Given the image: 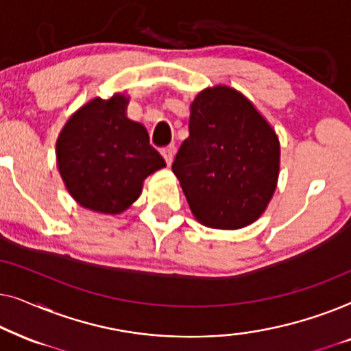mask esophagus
Returning <instances> with one entry per match:
<instances>
[{
  "label": "esophagus",
  "mask_w": 351,
  "mask_h": 351,
  "mask_svg": "<svg viewBox=\"0 0 351 351\" xmlns=\"http://www.w3.org/2000/svg\"><path fill=\"white\" fill-rule=\"evenodd\" d=\"M161 155L165 156L166 162L171 166V162L174 161V155H176V145H174V143H171V145L161 148Z\"/></svg>",
  "instance_id": "obj_1"
}]
</instances>
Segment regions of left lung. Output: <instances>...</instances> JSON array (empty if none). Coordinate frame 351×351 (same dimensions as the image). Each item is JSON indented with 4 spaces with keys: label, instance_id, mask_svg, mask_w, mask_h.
<instances>
[{
    "label": "left lung",
    "instance_id": "left-lung-1",
    "mask_svg": "<svg viewBox=\"0 0 351 351\" xmlns=\"http://www.w3.org/2000/svg\"><path fill=\"white\" fill-rule=\"evenodd\" d=\"M280 156L276 131L256 105L234 88L215 84L190 104V136L172 172L201 225L238 230L265 213Z\"/></svg>",
    "mask_w": 351,
    "mask_h": 351
}]
</instances>
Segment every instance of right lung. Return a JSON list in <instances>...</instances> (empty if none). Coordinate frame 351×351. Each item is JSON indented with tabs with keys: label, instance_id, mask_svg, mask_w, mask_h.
I'll return each mask as SVG.
<instances>
[{
	"label": "right lung",
	"instance_id": "right-lung-1",
	"mask_svg": "<svg viewBox=\"0 0 351 351\" xmlns=\"http://www.w3.org/2000/svg\"><path fill=\"white\" fill-rule=\"evenodd\" d=\"M129 95L95 97L71 114L57 137L60 177L81 208L121 214L142 193L143 180L166 166L142 123L128 118Z\"/></svg>",
	"mask_w": 351,
	"mask_h": 351
}]
</instances>
